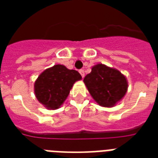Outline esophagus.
Listing matches in <instances>:
<instances>
[{
  "mask_svg": "<svg viewBox=\"0 0 158 158\" xmlns=\"http://www.w3.org/2000/svg\"><path fill=\"white\" fill-rule=\"evenodd\" d=\"M79 74H81L82 78H84V69H79Z\"/></svg>",
  "mask_w": 158,
  "mask_h": 158,
  "instance_id": "esophagus-1",
  "label": "esophagus"
}]
</instances>
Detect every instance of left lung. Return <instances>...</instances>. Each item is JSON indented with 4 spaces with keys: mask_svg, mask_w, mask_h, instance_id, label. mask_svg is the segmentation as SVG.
Listing matches in <instances>:
<instances>
[{
    "mask_svg": "<svg viewBox=\"0 0 158 158\" xmlns=\"http://www.w3.org/2000/svg\"><path fill=\"white\" fill-rule=\"evenodd\" d=\"M89 94L99 105L110 107L125 96L128 89L125 77L119 70L98 64L84 77Z\"/></svg>",
    "mask_w": 158,
    "mask_h": 158,
    "instance_id": "left-lung-1",
    "label": "left lung"
}]
</instances>
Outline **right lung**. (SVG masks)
Listing matches in <instances>:
<instances>
[{"label": "right lung", "instance_id": "right-lung-1", "mask_svg": "<svg viewBox=\"0 0 158 158\" xmlns=\"http://www.w3.org/2000/svg\"><path fill=\"white\" fill-rule=\"evenodd\" d=\"M81 79L76 70L56 64L43 71L36 80V98L48 109H57L67 98L73 84Z\"/></svg>", "mask_w": 158, "mask_h": 158}]
</instances>
